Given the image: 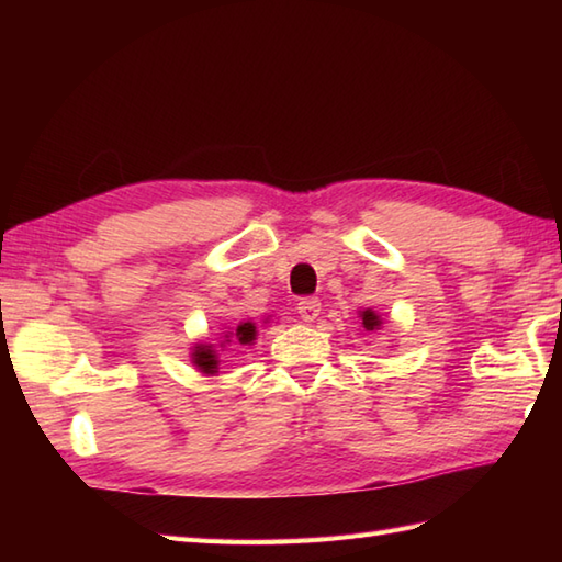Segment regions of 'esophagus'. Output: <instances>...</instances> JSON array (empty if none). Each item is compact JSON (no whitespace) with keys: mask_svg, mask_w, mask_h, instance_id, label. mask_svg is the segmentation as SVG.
Wrapping results in <instances>:
<instances>
[{"mask_svg":"<svg viewBox=\"0 0 562 562\" xmlns=\"http://www.w3.org/2000/svg\"><path fill=\"white\" fill-rule=\"evenodd\" d=\"M296 308H300V318L304 321V324H314L321 314V302L316 300V296H306V300H302Z\"/></svg>","mask_w":562,"mask_h":562,"instance_id":"esophagus-1","label":"esophagus"}]
</instances>
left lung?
Listing matches in <instances>:
<instances>
[{"label":"left lung","instance_id":"8db88e82","mask_svg":"<svg viewBox=\"0 0 562 562\" xmlns=\"http://www.w3.org/2000/svg\"><path fill=\"white\" fill-rule=\"evenodd\" d=\"M357 314H360V324L364 330H381V326H384V318L374 308H360Z\"/></svg>","mask_w":562,"mask_h":562}]
</instances>
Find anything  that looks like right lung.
<instances>
[{"mask_svg": "<svg viewBox=\"0 0 562 562\" xmlns=\"http://www.w3.org/2000/svg\"><path fill=\"white\" fill-rule=\"evenodd\" d=\"M270 318L262 321V324H268ZM258 338V326L254 321H241V324L236 326H224L220 330L217 340H200L193 342V348H190V364H193L200 374L205 376H214L220 374V355L229 350V345L238 348V345H254Z\"/></svg>", "mask_w": 562, "mask_h": 562, "instance_id": "1", "label": "right lung"}]
</instances>
